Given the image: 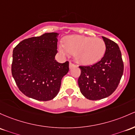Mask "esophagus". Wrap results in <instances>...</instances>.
<instances>
[{
	"mask_svg": "<svg viewBox=\"0 0 135 135\" xmlns=\"http://www.w3.org/2000/svg\"><path fill=\"white\" fill-rule=\"evenodd\" d=\"M74 66H76V65L74 64V63H72V62H70V63H69V68H70V69H72V68L74 67Z\"/></svg>",
	"mask_w": 135,
	"mask_h": 135,
	"instance_id": "1",
	"label": "esophagus"
}]
</instances>
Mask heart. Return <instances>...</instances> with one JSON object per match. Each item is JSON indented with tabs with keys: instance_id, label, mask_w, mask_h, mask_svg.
Wrapping results in <instances>:
<instances>
[{
	"instance_id": "heart-1",
	"label": "heart",
	"mask_w": 135,
	"mask_h": 135,
	"mask_svg": "<svg viewBox=\"0 0 135 135\" xmlns=\"http://www.w3.org/2000/svg\"><path fill=\"white\" fill-rule=\"evenodd\" d=\"M104 41L100 38L71 35L64 39L63 44L59 45L63 54H74L75 60L83 65L96 63L103 57L106 51Z\"/></svg>"
}]
</instances>
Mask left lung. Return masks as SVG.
<instances>
[{
    "label": "left lung",
    "instance_id": "1",
    "mask_svg": "<svg viewBox=\"0 0 135 135\" xmlns=\"http://www.w3.org/2000/svg\"><path fill=\"white\" fill-rule=\"evenodd\" d=\"M106 49L104 56L91 66H79L78 79L80 91L86 99L100 100L112 95L118 87L123 72L120 50L117 44L103 36Z\"/></svg>",
    "mask_w": 135,
    "mask_h": 135
}]
</instances>
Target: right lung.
<instances>
[{"instance_id": "add662e5", "label": "right lung", "mask_w": 135, "mask_h": 135, "mask_svg": "<svg viewBox=\"0 0 135 135\" xmlns=\"http://www.w3.org/2000/svg\"><path fill=\"white\" fill-rule=\"evenodd\" d=\"M56 32L45 33L20 41L13 49L11 73L25 95L40 101L52 100L69 70V62L56 61Z\"/></svg>"}]
</instances>
